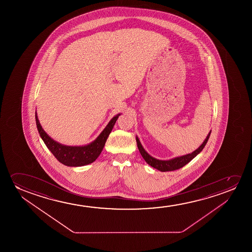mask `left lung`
<instances>
[{
    "mask_svg": "<svg viewBox=\"0 0 252 252\" xmlns=\"http://www.w3.org/2000/svg\"><path fill=\"white\" fill-rule=\"evenodd\" d=\"M211 131L207 134V138L204 140L200 147L196 149L194 152L190 153V154H187V155L170 159V160H159V159L152 158V156L149 155L148 153L145 152V149L143 148L141 143L139 141L138 137H136V141H137V145H138V151L140 152L143 158L145 159V162L153 168L158 169L162 172H165V171H173V170H176V169H181V168H183V166L186 165L187 163H189L192 159L194 158L203 150L205 145H207L208 138L210 137Z\"/></svg>",
    "mask_w": 252,
    "mask_h": 252,
    "instance_id": "8db88e82",
    "label": "left lung"
}]
</instances>
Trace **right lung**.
<instances>
[{"instance_id":"right-lung-1","label":"right lung","mask_w":252,"mask_h":252,"mask_svg":"<svg viewBox=\"0 0 252 252\" xmlns=\"http://www.w3.org/2000/svg\"><path fill=\"white\" fill-rule=\"evenodd\" d=\"M120 115V114L115 115L109 121L107 126L101 131V133L97 137L94 141L84 146H67L59 144V142L53 140L44 131L38 121L37 113H35V119L40 137L56 158L64 165L79 167L90 164L96 160L97 158L100 156V152H102L105 143L107 141V138L110 134L111 131L113 130L114 124Z\"/></svg>"}]
</instances>
